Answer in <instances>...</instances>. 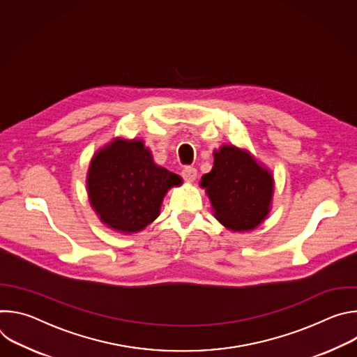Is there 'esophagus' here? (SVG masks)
<instances>
[{"label":"esophagus","mask_w":357,"mask_h":357,"mask_svg":"<svg viewBox=\"0 0 357 357\" xmlns=\"http://www.w3.org/2000/svg\"><path fill=\"white\" fill-rule=\"evenodd\" d=\"M181 175H182V178H183L186 182H193V181L196 179V176H197V171H196V168H193V167H185V168L182 169Z\"/></svg>","instance_id":"obj_1"}]
</instances>
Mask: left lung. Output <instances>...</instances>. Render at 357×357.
Masks as SVG:
<instances>
[{"mask_svg":"<svg viewBox=\"0 0 357 357\" xmlns=\"http://www.w3.org/2000/svg\"><path fill=\"white\" fill-rule=\"evenodd\" d=\"M213 157V168L202 176L200 186L206 189L215 218L230 230L256 229L270 213L274 192L270 171L234 145L220 146Z\"/></svg>","mask_w":357,"mask_h":357,"instance_id":"obj_1","label":"left lung"}]
</instances>
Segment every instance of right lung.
Returning <instances> with one entry per match:
<instances>
[{"mask_svg":"<svg viewBox=\"0 0 357 357\" xmlns=\"http://www.w3.org/2000/svg\"><path fill=\"white\" fill-rule=\"evenodd\" d=\"M86 182L101 223L127 234L154 222L165 193L182 179L157 165L142 141L116 138L96 152Z\"/></svg>","mask_w":357,"mask_h":357,"instance_id":"obj_1","label":"right lung"}]
</instances>
